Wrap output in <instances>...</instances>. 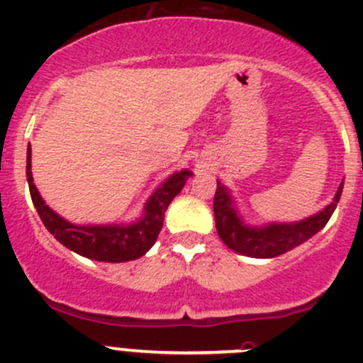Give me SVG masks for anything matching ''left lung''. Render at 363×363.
<instances>
[{
    "label": "left lung",
    "mask_w": 363,
    "mask_h": 363,
    "mask_svg": "<svg viewBox=\"0 0 363 363\" xmlns=\"http://www.w3.org/2000/svg\"><path fill=\"white\" fill-rule=\"evenodd\" d=\"M344 179L335 191L334 200L316 214L300 221H269L263 225H250L237 207L232 189L218 179L214 195V219L219 239L230 250L250 258H276L316 235L328 223L342 195Z\"/></svg>",
    "instance_id": "8db88e82"
}]
</instances>
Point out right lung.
Here are the masks:
<instances>
[{"mask_svg":"<svg viewBox=\"0 0 363 363\" xmlns=\"http://www.w3.org/2000/svg\"><path fill=\"white\" fill-rule=\"evenodd\" d=\"M191 175L193 172L189 168H182L168 175L145 200L142 214L135 221L77 225L52 211L36 189L31 174V145H28V158H26L29 193L45 228L52 233L57 242L63 244L69 251L94 262L123 263L144 256L158 239L168 205L182 191L186 181Z\"/></svg>","mask_w":363,"mask_h":363,"instance_id":"add662e5","label":"right lung"}]
</instances>
